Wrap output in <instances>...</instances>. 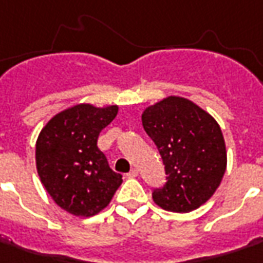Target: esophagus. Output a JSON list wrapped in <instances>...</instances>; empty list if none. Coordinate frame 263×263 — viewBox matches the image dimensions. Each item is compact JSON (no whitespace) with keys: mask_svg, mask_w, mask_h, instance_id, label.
<instances>
[{"mask_svg":"<svg viewBox=\"0 0 263 263\" xmlns=\"http://www.w3.org/2000/svg\"><path fill=\"white\" fill-rule=\"evenodd\" d=\"M138 176V170L137 168H132L129 173H126V177H137Z\"/></svg>","mask_w":263,"mask_h":263,"instance_id":"34e87169","label":"esophagus"}]
</instances>
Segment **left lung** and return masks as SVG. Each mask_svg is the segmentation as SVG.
<instances>
[{
	"label": "left lung",
	"mask_w": 263,
	"mask_h": 263,
	"mask_svg": "<svg viewBox=\"0 0 263 263\" xmlns=\"http://www.w3.org/2000/svg\"><path fill=\"white\" fill-rule=\"evenodd\" d=\"M142 126L164 163L167 183L153 194L160 208L191 213L217 191L227 167L221 128L211 115L180 96H168L142 112Z\"/></svg>",
	"instance_id": "1"
}]
</instances>
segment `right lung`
<instances>
[{
    "mask_svg": "<svg viewBox=\"0 0 263 263\" xmlns=\"http://www.w3.org/2000/svg\"><path fill=\"white\" fill-rule=\"evenodd\" d=\"M118 110L116 104H74L42 128L36 141L37 175L53 202L67 213L93 217L110 204L122 183L97 147L99 134Z\"/></svg>",
    "mask_w": 263,
    "mask_h": 263,
    "instance_id": "right-lung-1",
    "label": "right lung"
}]
</instances>
